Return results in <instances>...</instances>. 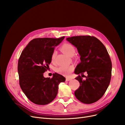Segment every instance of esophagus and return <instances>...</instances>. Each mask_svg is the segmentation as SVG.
Returning a JSON list of instances; mask_svg holds the SVG:
<instances>
[{
	"label": "esophagus",
	"instance_id": "esophagus-1",
	"mask_svg": "<svg viewBox=\"0 0 125 125\" xmlns=\"http://www.w3.org/2000/svg\"><path fill=\"white\" fill-rule=\"evenodd\" d=\"M71 78H66V81H67V82L71 81Z\"/></svg>",
	"mask_w": 125,
	"mask_h": 125
}]
</instances>
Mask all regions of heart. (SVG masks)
<instances>
[{
    "label": "heart",
    "instance_id": "b5f03b06",
    "mask_svg": "<svg viewBox=\"0 0 125 125\" xmlns=\"http://www.w3.org/2000/svg\"><path fill=\"white\" fill-rule=\"evenodd\" d=\"M61 50L70 57H73L75 52V49L73 45L70 43H65L61 48ZM57 52L54 50L52 52L51 60L52 63H54L57 56ZM74 70V66L73 65H69V66H62L58 67L57 69V72L61 74L64 76H69Z\"/></svg>",
    "mask_w": 125,
    "mask_h": 125
}]
</instances>
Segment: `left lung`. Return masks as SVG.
<instances>
[{"label": "left lung", "instance_id": "left-lung-1", "mask_svg": "<svg viewBox=\"0 0 125 125\" xmlns=\"http://www.w3.org/2000/svg\"><path fill=\"white\" fill-rule=\"evenodd\" d=\"M77 48L81 62L74 70L76 74L87 73L86 80L81 75L75 79L80 86L74 92L77 99L85 104L94 103L103 96L110 82L112 63L104 44L96 37L89 35L66 38Z\"/></svg>", "mask_w": 125, "mask_h": 125}]
</instances>
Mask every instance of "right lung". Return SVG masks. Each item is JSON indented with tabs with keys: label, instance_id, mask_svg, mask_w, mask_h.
<instances>
[{
	"label": "right lung",
	"instance_id": "right-lung-1",
	"mask_svg": "<svg viewBox=\"0 0 125 125\" xmlns=\"http://www.w3.org/2000/svg\"><path fill=\"white\" fill-rule=\"evenodd\" d=\"M64 38L32 39L19 59L20 86L28 99L36 104L46 105L51 102L57 95L59 84L65 81L63 76L57 73L51 78L43 76L51 62V57L55 47Z\"/></svg>",
	"mask_w": 125,
	"mask_h": 125
}]
</instances>
